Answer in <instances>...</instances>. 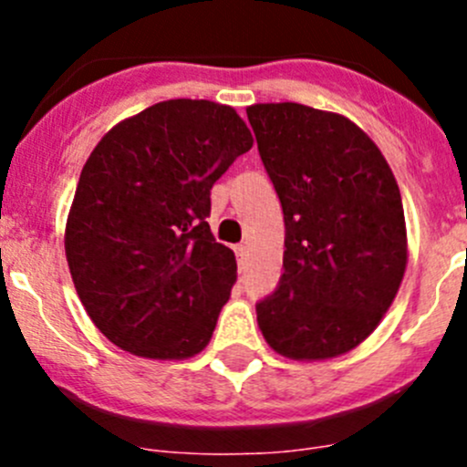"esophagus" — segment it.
I'll return each mask as SVG.
<instances>
[{
    "label": "esophagus",
    "instance_id": "1",
    "mask_svg": "<svg viewBox=\"0 0 467 467\" xmlns=\"http://www.w3.org/2000/svg\"><path fill=\"white\" fill-rule=\"evenodd\" d=\"M234 255H237L239 264H242V266H244V260H246V255H248V246H244V244H239V246L234 248Z\"/></svg>",
    "mask_w": 467,
    "mask_h": 467
}]
</instances>
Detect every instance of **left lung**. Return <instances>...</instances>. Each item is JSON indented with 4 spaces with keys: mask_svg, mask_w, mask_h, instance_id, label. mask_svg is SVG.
Wrapping results in <instances>:
<instances>
[{
    "mask_svg": "<svg viewBox=\"0 0 467 467\" xmlns=\"http://www.w3.org/2000/svg\"><path fill=\"white\" fill-rule=\"evenodd\" d=\"M246 112L286 228L285 273L257 323L289 359L346 355L373 334L407 271L398 182L348 117L291 101Z\"/></svg>",
    "mask_w": 467,
    "mask_h": 467,
    "instance_id": "8db88e82",
    "label": "left lung"
}]
</instances>
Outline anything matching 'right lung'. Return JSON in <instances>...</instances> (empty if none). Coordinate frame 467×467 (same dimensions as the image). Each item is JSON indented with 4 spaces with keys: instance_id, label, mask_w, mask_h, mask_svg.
<instances>
[{
    "instance_id": "1",
    "label": "right lung",
    "mask_w": 467,
    "mask_h": 467,
    "mask_svg": "<svg viewBox=\"0 0 467 467\" xmlns=\"http://www.w3.org/2000/svg\"><path fill=\"white\" fill-rule=\"evenodd\" d=\"M253 146L234 108L171 99L112 126L89 153L65 225V255L88 317L146 359L210 343L237 280L212 234L210 190Z\"/></svg>"
}]
</instances>
